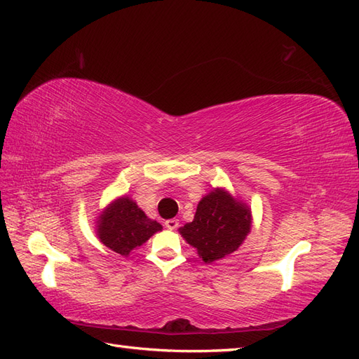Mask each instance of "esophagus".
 I'll use <instances>...</instances> for the list:
<instances>
[{
  "label": "esophagus",
  "mask_w": 359,
  "mask_h": 359,
  "mask_svg": "<svg viewBox=\"0 0 359 359\" xmlns=\"http://www.w3.org/2000/svg\"><path fill=\"white\" fill-rule=\"evenodd\" d=\"M165 226L168 229H176L179 226V220L177 219H168L165 220Z\"/></svg>",
  "instance_id": "obj_1"
}]
</instances>
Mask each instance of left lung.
I'll use <instances>...</instances> for the list:
<instances>
[{
    "instance_id": "1",
    "label": "left lung",
    "mask_w": 359,
    "mask_h": 359,
    "mask_svg": "<svg viewBox=\"0 0 359 359\" xmlns=\"http://www.w3.org/2000/svg\"><path fill=\"white\" fill-rule=\"evenodd\" d=\"M251 231V211L222 189L200 200L194 220L180 229L205 263L234 252Z\"/></svg>"
}]
</instances>
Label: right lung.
Listing matches in <instances>:
<instances>
[{"instance_id": "add662e5", "label": "right lung", "mask_w": 359, "mask_h": 359, "mask_svg": "<svg viewBox=\"0 0 359 359\" xmlns=\"http://www.w3.org/2000/svg\"><path fill=\"white\" fill-rule=\"evenodd\" d=\"M161 229V224L148 219L133 200L122 197L101 215L97 236L111 251L128 255Z\"/></svg>"}]
</instances>
